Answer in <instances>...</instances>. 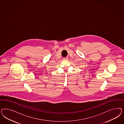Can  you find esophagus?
Masks as SVG:
<instances>
[{"instance_id":"obj_1","label":"esophagus","mask_w":124,"mask_h":124,"mask_svg":"<svg viewBox=\"0 0 124 124\" xmlns=\"http://www.w3.org/2000/svg\"><path fill=\"white\" fill-rule=\"evenodd\" d=\"M68 58H64V60H68Z\"/></svg>"}]
</instances>
